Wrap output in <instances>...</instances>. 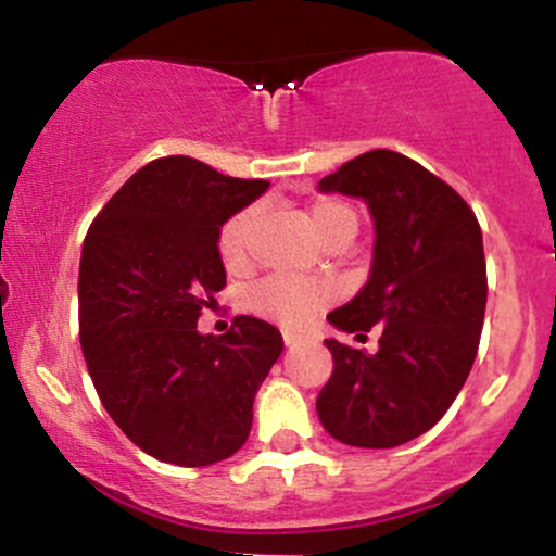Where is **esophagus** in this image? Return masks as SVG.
<instances>
[{
	"label": "esophagus",
	"mask_w": 556,
	"mask_h": 556,
	"mask_svg": "<svg viewBox=\"0 0 556 556\" xmlns=\"http://www.w3.org/2000/svg\"><path fill=\"white\" fill-rule=\"evenodd\" d=\"M285 344L287 348H292V344H298L300 342V334H295V331H285Z\"/></svg>",
	"instance_id": "obj_1"
}]
</instances>
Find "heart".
<instances>
[{
  "label": "heart",
  "mask_w": 556,
  "mask_h": 556,
  "mask_svg": "<svg viewBox=\"0 0 556 556\" xmlns=\"http://www.w3.org/2000/svg\"><path fill=\"white\" fill-rule=\"evenodd\" d=\"M253 216L256 208H240L232 214L219 229V256L229 271H238L248 261V238H251ZM311 225L321 240L337 232H355L358 219L348 203L334 201V198H318L311 206ZM331 287L316 279H298L287 274H274V277L261 279L248 295V305L261 316L277 318L282 324H303L329 303Z\"/></svg>",
  "instance_id": "1"
}]
</instances>
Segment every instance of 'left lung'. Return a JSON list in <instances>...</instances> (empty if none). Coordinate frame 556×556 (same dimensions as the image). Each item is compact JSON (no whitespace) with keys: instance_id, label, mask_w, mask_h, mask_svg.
Returning a JSON list of instances; mask_svg holds the SVG:
<instances>
[{"instance_id":"8db88e82","label":"left lung","mask_w":556,"mask_h":556,"mask_svg":"<svg viewBox=\"0 0 556 556\" xmlns=\"http://www.w3.org/2000/svg\"><path fill=\"white\" fill-rule=\"evenodd\" d=\"M366 201L374 216L368 282L327 321L368 355L324 340L334 371L318 392V420L337 442L389 450L450 410L473 368L486 311V258L476 214L455 190L397 151L376 149L318 182Z\"/></svg>"}]
</instances>
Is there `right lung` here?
I'll use <instances>...</instances> for the list:
<instances>
[{
    "mask_svg": "<svg viewBox=\"0 0 556 556\" xmlns=\"http://www.w3.org/2000/svg\"><path fill=\"white\" fill-rule=\"evenodd\" d=\"M190 156L154 159L110 198L80 253V348L101 405L146 455L201 468L245 444L253 400L282 355L277 327L235 316L201 334L227 285L219 229L266 193Z\"/></svg>",
    "mask_w": 556,
    "mask_h": 556,
    "instance_id": "add662e5",
    "label": "right lung"
}]
</instances>
